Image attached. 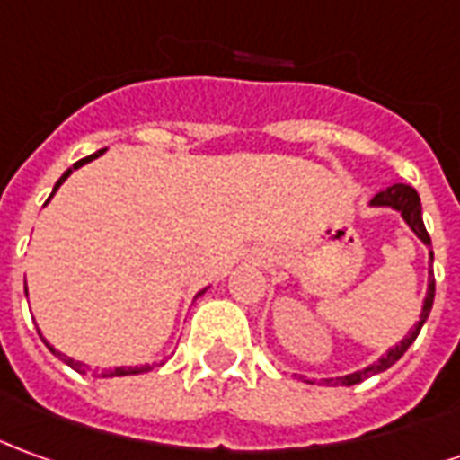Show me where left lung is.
I'll use <instances>...</instances> for the list:
<instances>
[{"label":"left lung","instance_id":"8db88e82","mask_svg":"<svg viewBox=\"0 0 460 460\" xmlns=\"http://www.w3.org/2000/svg\"><path fill=\"white\" fill-rule=\"evenodd\" d=\"M371 207H388V208H396L398 214L403 217V221L409 224L411 231L419 236L426 246H431V236H429V231L423 226V217H420V199L416 194V189L409 184H394L384 189V191H378L374 199H371ZM431 261H433V252H431ZM433 296H436V281H433V276L429 279V291H426V298H423V308H420V319L419 323L409 331V336L403 339L401 343H396L394 349H388V353H384L378 361H374L371 366H366L364 371H356V374L341 376V378H323V384H333V386H353V384H361L364 378L374 374H381V371H386L391 366L396 364L398 358L403 356V353L409 351V346L416 341V336H419L420 326L426 323L429 319V314H431L433 306Z\"/></svg>","mask_w":460,"mask_h":460}]
</instances>
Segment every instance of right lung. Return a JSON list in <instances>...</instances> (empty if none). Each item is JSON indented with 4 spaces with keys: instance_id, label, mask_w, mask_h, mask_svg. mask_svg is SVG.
I'll use <instances>...</instances> for the list:
<instances>
[{
    "instance_id": "obj_1",
    "label": "right lung",
    "mask_w": 460,
    "mask_h": 460,
    "mask_svg": "<svg viewBox=\"0 0 460 460\" xmlns=\"http://www.w3.org/2000/svg\"><path fill=\"white\" fill-rule=\"evenodd\" d=\"M102 154H104V149H102V152L92 154V156H86V159H79V162L74 164L72 169H66V172H64V174H62V179H59V181H57V186H54V191H57V189H59V186L64 184V179L72 174L74 169L84 166L86 162H92V159H96V156H102ZM54 191H51V197H54ZM49 199H47V201H49ZM24 291H27V286H24ZM204 291H207V288H204ZM204 291H199V296H201ZM47 346H49V343H47ZM49 351L57 353V356L62 358L64 364L72 366L74 371H79V374H86V368H89V366H86V364H82V361H74V358H69V356H64L62 351H57V349H51V346H49ZM144 371H149V366H119V368H111V371H102V374H99V371H94V376H102V378H111V376H134V374H144Z\"/></svg>"
}]
</instances>
